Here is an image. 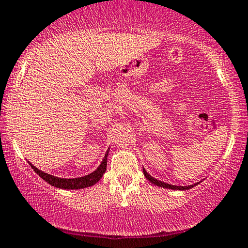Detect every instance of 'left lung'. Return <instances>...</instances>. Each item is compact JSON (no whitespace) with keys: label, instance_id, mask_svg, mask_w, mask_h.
<instances>
[{"label":"left lung","instance_id":"8db88e82","mask_svg":"<svg viewBox=\"0 0 248 248\" xmlns=\"http://www.w3.org/2000/svg\"><path fill=\"white\" fill-rule=\"evenodd\" d=\"M143 174L145 176V178L148 179V181H150L152 184L157 185V186H160V187H164V188H169V189H178V191H186V189H189L192 187H194V186H196L198 184H200L199 183H194V184L192 185H187V186H178V185H171V184H168V183H165V182H161L159 181V179L152 177V176L149 174V172L145 170V169L143 168Z\"/></svg>","mask_w":248,"mask_h":248}]
</instances>
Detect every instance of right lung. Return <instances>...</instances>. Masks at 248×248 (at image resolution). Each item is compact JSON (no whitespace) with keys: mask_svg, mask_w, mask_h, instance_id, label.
<instances>
[{"mask_svg":"<svg viewBox=\"0 0 248 248\" xmlns=\"http://www.w3.org/2000/svg\"><path fill=\"white\" fill-rule=\"evenodd\" d=\"M108 152H109V148H108L103 161L100 162V165L98 166L96 170L90 172V174H88L86 176H82V177H77V178L56 177V176L42 171L40 169L35 167L32 164H30L29 161L28 162L29 165L31 166L33 170H35L37 174L44 179V181L54 186V187L62 188V189H80V188H86V187H89V186L94 185L97 182H99V179L101 177H103V175L105 174V171H106V167H107Z\"/></svg>","mask_w":248,"mask_h":248,"instance_id":"1","label":"right lung"}]
</instances>
